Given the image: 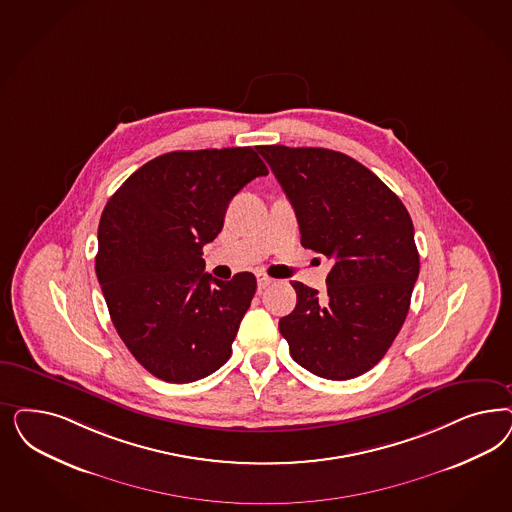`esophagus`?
Segmentation results:
<instances>
[{
    "instance_id": "34e87169",
    "label": "esophagus",
    "mask_w": 512,
    "mask_h": 512,
    "mask_svg": "<svg viewBox=\"0 0 512 512\" xmlns=\"http://www.w3.org/2000/svg\"><path fill=\"white\" fill-rule=\"evenodd\" d=\"M271 282H273L271 277H267L265 273H258V288H260V290H265Z\"/></svg>"
}]
</instances>
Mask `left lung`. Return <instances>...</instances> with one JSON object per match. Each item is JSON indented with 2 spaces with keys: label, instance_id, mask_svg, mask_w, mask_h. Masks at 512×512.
Segmentation results:
<instances>
[{
  "label": "left lung",
  "instance_id": "8db88e82",
  "mask_svg": "<svg viewBox=\"0 0 512 512\" xmlns=\"http://www.w3.org/2000/svg\"><path fill=\"white\" fill-rule=\"evenodd\" d=\"M296 211L301 245L333 258L328 292L301 282L279 330L294 362L322 379L360 377L401 330L420 271L401 199L343 152L258 147Z\"/></svg>",
  "mask_w": 512,
  "mask_h": 512
}]
</instances>
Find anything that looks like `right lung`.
<instances>
[{
    "instance_id": "obj_1",
    "label": "right lung",
    "mask_w": 512,
    "mask_h": 512,
    "mask_svg": "<svg viewBox=\"0 0 512 512\" xmlns=\"http://www.w3.org/2000/svg\"><path fill=\"white\" fill-rule=\"evenodd\" d=\"M264 175L252 147L175 150L139 167L107 201L96 275L120 339L154 377L194 382L230 360L256 277L218 281L201 250L233 196Z\"/></svg>"
}]
</instances>
